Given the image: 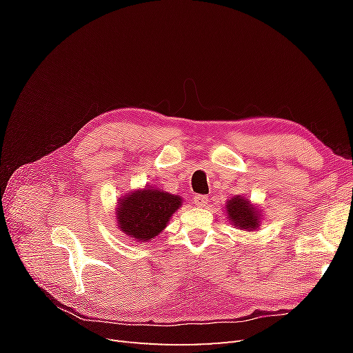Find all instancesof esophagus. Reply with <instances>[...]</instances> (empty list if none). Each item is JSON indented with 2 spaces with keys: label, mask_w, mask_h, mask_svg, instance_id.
I'll use <instances>...</instances> for the list:
<instances>
[{
  "label": "esophagus",
  "mask_w": 353,
  "mask_h": 353,
  "mask_svg": "<svg viewBox=\"0 0 353 353\" xmlns=\"http://www.w3.org/2000/svg\"><path fill=\"white\" fill-rule=\"evenodd\" d=\"M193 201H194L196 206L203 208V206H206L208 203H209V197H208V196H194Z\"/></svg>",
  "instance_id": "esophagus-1"
}]
</instances>
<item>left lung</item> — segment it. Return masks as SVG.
<instances>
[{
  "instance_id": "1",
  "label": "left lung",
  "mask_w": 353,
  "mask_h": 353,
  "mask_svg": "<svg viewBox=\"0 0 353 353\" xmlns=\"http://www.w3.org/2000/svg\"><path fill=\"white\" fill-rule=\"evenodd\" d=\"M225 212L234 227L244 231H254L261 227V212L253 206L250 200L241 196H234L225 205Z\"/></svg>"
}]
</instances>
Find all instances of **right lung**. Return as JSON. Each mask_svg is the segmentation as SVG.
<instances>
[{
  "mask_svg": "<svg viewBox=\"0 0 353 353\" xmlns=\"http://www.w3.org/2000/svg\"><path fill=\"white\" fill-rule=\"evenodd\" d=\"M183 199L154 187L128 193L117 201V228L140 243L162 232Z\"/></svg>",
  "mask_w": 353,
  "mask_h": 353,
  "instance_id": "add662e5",
  "label": "right lung"
}]
</instances>
